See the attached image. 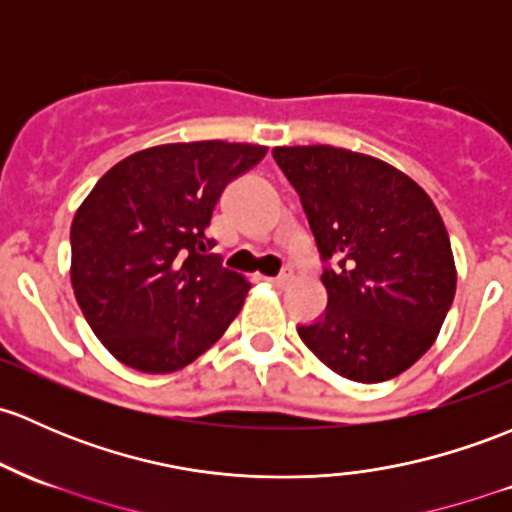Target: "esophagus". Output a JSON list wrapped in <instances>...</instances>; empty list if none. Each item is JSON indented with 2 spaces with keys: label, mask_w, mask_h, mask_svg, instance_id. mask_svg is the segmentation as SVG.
Segmentation results:
<instances>
[{
  "label": "esophagus",
  "mask_w": 512,
  "mask_h": 512,
  "mask_svg": "<svg viewBox=\"0 0 512 512\" xmlns=\"http://www.w3.org/2000/svg\"><path fill=\"white\" fill-rule=\"evenodd\" d=\"M270 282L274 284V287H287V284L294 282V274L292 272H282L279 277H270Z\"/></svg>",
  "instance_id": "esophagus-1"
}]
</instances>
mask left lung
Listing matches in <instances>:
<instances>
[{"mask_svg": "<svg viewBox=\"0 0 512 512\" xmlns=\"http://www.w3.org/2000/svg\"><path fill=\"white\" fill-rule=\"evenodd\" d=\"M319 245L326 314L301 341L341 378L383 383L437 341L456 292L449 233L422 186L348 149L277 147Z\"/></svg>", "mask_w": 512, "mask_h": 512, "instance_id": "8db88e82", "label": "left lung"}]
</instances>
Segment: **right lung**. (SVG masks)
Returning <instances> with one entry per match:
<instances>
[{
    "label": "right lung",
    "mask_w": 512,
    "mask_h": 512,
    "mask_svg": "<svg viewBox=\"0 0 512 512\" xmlns=\"http://www.w3.org/2000/svg\"><path fill=\"white\" fill-rule=\"evenodd\" d=\"M267 154L260 144L142 149L95 184L71 225V282L102 346L139 373H176L238 316L250 282L211 255L223 188Z\"/></svg>",
    "instance_id": "add662e5"
}]
</instances>
